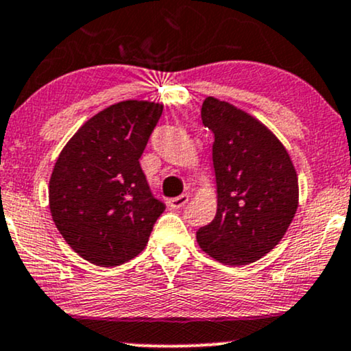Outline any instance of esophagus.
Wrapping results in <instances>:
<instances>
[{
    "label": "esophagus",
    "mask_w": 351,
    "mask_h": 351,
    "mask_svg": "<svg viewBox=\"0 0 351 351\" xmlns=\"http://www.w3.org/2000/svg\"><path fill=\"white\" fill-rule=\"evenodd\" d=\"M188 201H189L188 194H181V196H176V197H173V199L168 201V206H170L171 209H180V208H183Z\"/></svg>",
    "instance_id": "1"
}]
</instances>
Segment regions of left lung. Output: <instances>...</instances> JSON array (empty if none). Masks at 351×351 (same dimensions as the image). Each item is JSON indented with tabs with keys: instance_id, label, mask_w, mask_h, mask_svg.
<instances>
[{
	"instance_id": "left-lung-1",
	"label": "left lung",
	"mask_w": 351,
	"mask_h": 351,
	"mask_svg": "<svg viewBox=\"0 0 351 351\" xmlns=\"http://www.w3.org/2000/svg\"><path fill=\"white\" fill-rule=\"evenodd\" d=\"M201 117L214 134L217 213L196 232L197 243L223 265L253 263L281 242L296 216V168L280 138L234 104L209 96Z\"/></svg>"
}]
</instances>
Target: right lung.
<instances>
[{
	"instance_id": "1",
	"label": "right lung",
	"mask_w": 351,
	"mask_h": 351,
	"mask_svg": "<svg viewBox=\"0 0 351 351\" xmlns=\"http://www.w3.org/2000/svg\"><path fill=\"white\" fill-rule=\"evenodd\" d=\"M162 111L154 101L112 104L84 122L55 162L50 214L65 242L93 265L117 267L137 256L165 210L138 163Z\"/></svg>"
}]
</instances>
